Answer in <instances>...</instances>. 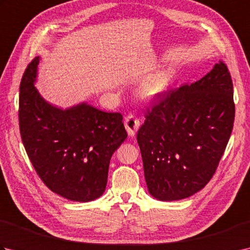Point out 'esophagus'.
I'll return each mask as SVG.
<instances>
[{
    "label": "esophagus",
    "mask_w": 250,
    "mask_h": 250,
    "mask_svg": "<svg viewBox=\"0 0 250 250\" xmlns=\"http://www.w3.org/2000/svg\"><path fill=\"white\" fill-rule=\"evenodd\" d=\"M140 125H141L140 120L133 115H129L125 118V126L126 129V132H128V134L130 136L135 135L137 130H139V128H140Z\"/></svg>",
    "instance_id": "34e87169"
}]
</instances>
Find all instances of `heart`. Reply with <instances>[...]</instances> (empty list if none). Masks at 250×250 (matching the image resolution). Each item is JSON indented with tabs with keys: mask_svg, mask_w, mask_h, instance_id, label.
<instances>
[{
	"mask_svg": "<svg viewBox=\"0 0 250 250\" xmlns=\"http://www.w3.org/2000/svg\"><path fill=\"white\" fill-rule=\"evenodd\" d=\"M171 83V77L167 74L162 73L151 77L143 84L141 95L146 100H152L161 95L168 88Z\"/></svg>",
	"mask_w": 250,
	"mask_h": 250,
	"instance_id": "b5f03b06",
	"label": "heart"
}]
</instances>
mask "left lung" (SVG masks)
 <instances>
[{
    "instance_id": "8db88e82",
    "label": "left lung",
    "mask_w": 250,
    "mask_h": 250,
    "mask_svg": "<svg viewBox=\"0 0 250 250\" xmlns=\"http://www.w3.org/2000/svg\"><path fill=\"white\" fill-rule=\"evenodd\" d=\"M234 114L232 79L222 62L200 81L162 95L136 135L153 198L177 201L205 187L229 142Z\"/></svg>"
}]
</instances>
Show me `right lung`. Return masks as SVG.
I'll list each match as a JSON object with an SVG mask.
<instances>
[{"mask_svg":"<svg viewBox=\"0 0 250 250\" xmlns=\"http://www.w3.org/2000/svg\"><path fill=\"white\" fill-rule=\"evenodd\" d=\"M41 58H34L20 83L19 125L32 166L52 192L76 202L104 193L110 158L126 139L119 113L87 102L58 107L35 83Z\"/></svg>","mask_w":250,"mask_h":250,"instance_id":"obj_1","label":"right lung"}]
</instances>
